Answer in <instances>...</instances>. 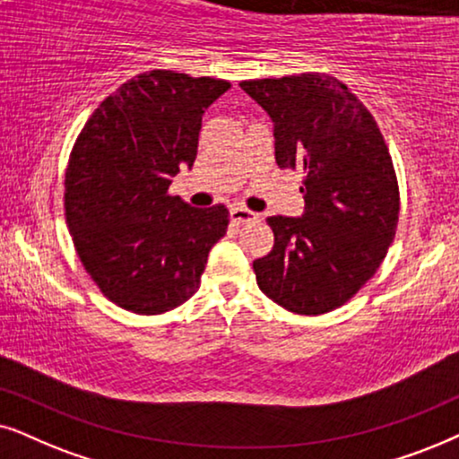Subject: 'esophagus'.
<instances>
[{
	"label": "esophagus",
	"instance_id": "esophagus-1",
	"mask_svg": "<svg viewBox=\"0 0 459 459\" xmlns=\"http://www.w3.org/2000/svg\"><path fill=\"white\" fill-rule=\"evenodd\" d=\"M230 220H233V222H239V224H249V222H258L260 216L255 212L247 210V207L235 205L233 210H230Z\"/></svg>",
	"mask_w": 459,
	"mask_h": 459
}]
</instances>
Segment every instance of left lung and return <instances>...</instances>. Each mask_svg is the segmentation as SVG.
Returning <instances> with one entry per match:
<instances>
[{
    "instance_id": "obj_1",
    "label": "left lung",
    "mask_w": 459,
    "mask_h": 459,
    "mask_svg": "<svg viewBox=\"0 0 459 459\" xmlns=\"http://www.w3.org/2000/svg\"><path fill=\"white\" fill-rule=\"evenodd\" d=\"M274 124L279 168L300 169L302 218H266L274 246L258 287L296 315L346 304L380 268L399 222V182L368 107L327 73L239 83Z\"/></svg>"
}]
</instances>
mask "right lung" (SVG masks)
Returning a JSON list of instances; mask_svg holds the SVG:
<instances>
[{
  "label": "right lung",
  "instance_id": "add662e5",
  "mask_svg": "<svg viewBox=\"0 0 459 459\" xmlns=\"http://www.w3.org/2000/svg\"><path fill=\"white\" fill-rule=\"evenodd\" d=\"M229 88L224 79L140 73L98 105L73 144L65 174L73 246L98 290L130 313L185 304L226 235L224 205L199 210L168 188L193 166L201 117Z\"/></svg>",
  "mask_w": 459,
  "mask_h": 459
}]
</instances>
